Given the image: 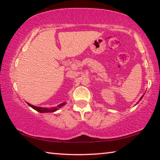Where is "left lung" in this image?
<instances>
[{"label":"left lung","mask_w":160,"mask_h":160,"mask_svg":"<svg viewBox=\"0 0 160 160\" xmlns=\"http://www.w3.org/2000/svg\"><path fill=\"white\" fill-rule=\"evenodd\" d=\"M142 97H143V95H142V96L141 97V98H140V100H141V99H142Z\"/></svg>","instance_id":"obj_1"}]
</instances>
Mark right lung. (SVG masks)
Masks as SVG:
<instances>
[{
  "mask_svg": "<svg viewBox=\"0 0 160 160\" xmlns=\"http://www.w3.org/2000/svg\"><path fill=\"white\" fill-rule=\"evenodd\" d=\"M27 104H28L29 107H31L32 109H34V110L37 111V112H39L40 113H49V112H56V111H57L58 109H60L63 106H64L65 104H66V102H63L60 104L59 105H58L57 107H53V108H43V107H35L34 105H32L31 104H29V103L27 102Z\"/></svg>",
  "mask_w": 160,
  "mask_h": 160,
  "instance_id": "add662e5",
  "label": "right lung"
}]
</instances>
